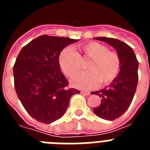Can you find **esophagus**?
Listing matches in <instances>:
<instances>
[{
    "label": "esophagus",
    "mask_w": 150,
    "mask_h": 150,
    "mask_svg": "<svg viewBox=\"0 0 150 150\" xmlns=\"http://www.w3.org/2000/svg\"><path fill=\"white\" fill-rule=\"evenodd\" d=\"M81 93L83 94V95H90V91H82Z\"/></svg>",
    "instance_id": "esophagus-1"
}]
</instances>
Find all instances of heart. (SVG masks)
I'll return each instance as SVG.
<instances>
[{"mask_svg":"<svg viewBox=\"0 0 150 150\" xmlns=\"http://www.w3.org/2000/svg\"><path fill=\"white\" fill-rule=\"evenodd\" d=\"M79 52L76 53L70 47L62 50L59 56V64L65 76L71 77L81 67V61L89 59L85 68L74 75L71 84L79 88H91L107 86L118 76L121 69V59L116 52L108 50L102 43L91 41L78 46Z\"/></svg>","mask_w":150,"mask_h":150,"instance_id":"b5f03b06","label":"heart"}]
</instances>
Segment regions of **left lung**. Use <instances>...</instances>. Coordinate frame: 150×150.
<instances>
[{"instance_id": "left-lung-1", "label": "left lung", "mask_w": 150, "mask_h": 150, "mask_svg": "<svg viewBox=\"0 0 150 150\" xmlns=\"http://www.w3.org/2000/svg\"><path fill=\"white\" fill-rule=\"evenodd\" d=\"M112 46L121 59V69L117 77L106 88L91 92L101 99L100 105L93 108L95 114L106 120H114L128 110L134 96L138 81L139 63L131 46L120 40L95 38Z\"/></svg>"}]
</instances>
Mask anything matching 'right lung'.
<instances>
[{
    "label": "right lung",
    "mask_w": 150,
    "mask_h": 150,
    "mask_svg": "<svg viewBox=\"0 0 150 150\" xmlns=\"http://www.w3.org/2000/svg\"><path fill=\"white\" fill-rule=\"evenodd\" d=\"M79 40L42 35L21 50L13 66L14 86L18 99L31 117L50 124L64 114L71 96L61 71L59 56L64 48Z\"/></svg>",
    "instance_id": "right-lung-1"
}]
</instances>
